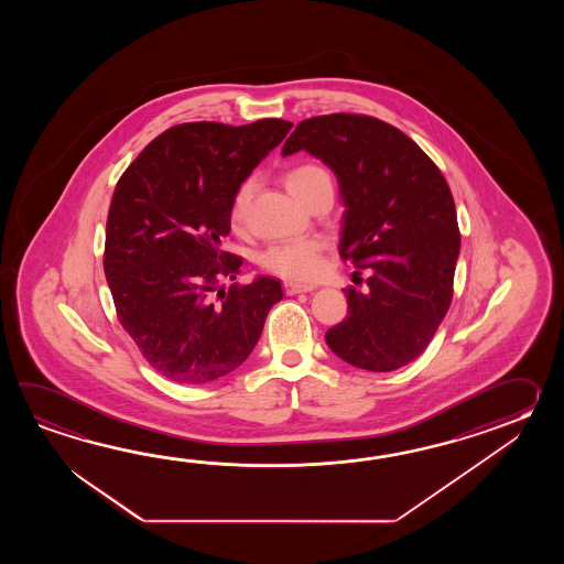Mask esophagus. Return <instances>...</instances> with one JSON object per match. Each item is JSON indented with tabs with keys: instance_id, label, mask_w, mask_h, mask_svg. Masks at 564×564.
I'll list each match as a JSON object with an SVG mask.
<instances>
[{
	"instance_id": "esophagus-1",
	"label": "esophagus",
	"mask_w": 564,
	"mask_h": 564,
	"mask_svg": "<svg viewBox=\"0 0 564 564\" xmlns=\"http://www.w3.org/2000/svg\"><path fill=\"white\" fill-rule=\"evenodd\" d=\"M314 286H308V284H299V282H284V292H286L288 296H292V294H300V292H312Z\"/></svg>"
}]
</instances>
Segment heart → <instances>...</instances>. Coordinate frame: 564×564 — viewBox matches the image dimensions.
Here are the masks:
<instances>
[{
    "label": "heart",
    "mask_w": 564,
    "mask_h": 564,
    "mask_svg": "<svg viewBox=\"0 0 564 564\" xmlns=\"http://www.w3.org/2000/svg\"><path fill=\"white\" fill-rule=\"evenodd\" d=\"M284 181H286L290 193L302 204L316 189L333 187L328 171L323 165L311 163V161L288 169ZM250 197H252V181H241L238 189L231 195V204H229L231 226H241V221L246 219ZM323 250L324 246L321 240L286 241V243H278V246L268 248L260 256V264L268 272L288 278V280H312V278L318 276L323 270V260H321Z\"/></svg>",
    "instance_id": "b5f03b06"
}]
</instances>
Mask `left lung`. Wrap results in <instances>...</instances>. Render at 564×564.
I'll use <instances>...</instances> for the list:
<instances>
[{
  "mask_svg": "<svg viewBox=\"0 0 564 564\" xmlns=\"http://www.w3.org/2000/svg\"><path fill=\"white\" fill-rule=\"evenodd\" d=\"M306 151L335 171L345 204L340 258L367 270L348 316L326 330L336 357L365 371L405 367L449 311L459 256L456 204L442 171L405 132L367 115L302 120L282 155Z\"/></svg>",
  "mask_w": 564,
  "mask_h": 564,
  "instance_id": "1",
  "label": "left lung"
}]
</instances>
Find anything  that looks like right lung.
Returning <instances> with one entry per match:
<instances>
[{
	"label": "right lung",
	"instance_id": "right-lung-1",
	"mask_svg": "<svg viewBox=\"0 0 564 564\" xmlns=\"http://www.w3.org/2000/svg\"><path fill=\"white\" fill-rule=\"evenodd\" d=\"M292 122H183L161 132L120 175L108 209L105 276L122 328L169 381L229 375L258 345L282 300L276 278L228 290L243 260L221 250L229 204Z\"/></svg>",
	"mask_w": 564,
	"mask_h": 564
}]
</instances>
